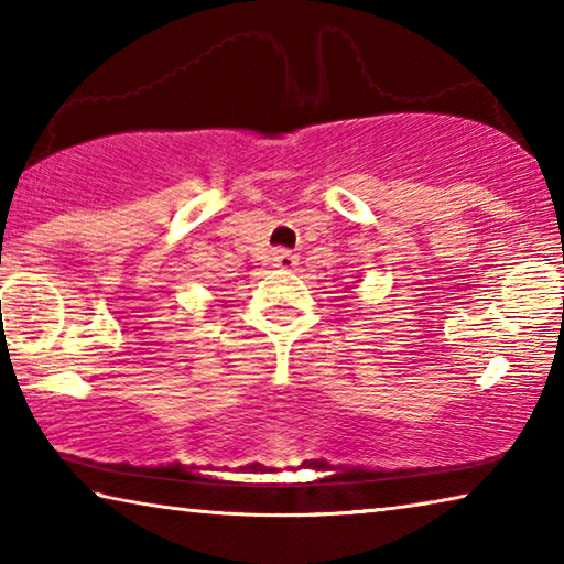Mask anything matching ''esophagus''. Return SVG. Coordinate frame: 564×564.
Wrapping results in <instances>:
<instances>
[{
  "instance_id": "esophagus-1",
  "label": "esophagus",
  "mask_w": 564,
  "mask_h": 564,
  "mask_svg": "<svg viewBox=\"0 0 564 564\" xmlns=\"http://www.w3.org/2000/svg\"><path fill=\"white\" fill-rule=\"evenodd\" d=\"M295 263H299V259H295L293 253L283 251V248H275V251L271 253V265H273V269L291 271V269H295Z\"/></svg>"
}]
</instances>
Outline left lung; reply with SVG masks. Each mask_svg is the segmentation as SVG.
<instances>
[{
    "label": "left lung",
    "instance_id": "1",
    "mask_svg": "<svg viewBox=\"0 0 564 564\" xmlns=\"http://www.w3.org/2000/svg\"><path fill=\"white\" fill-rule=\"evenodd\" d=\"M356 281H358V275H356Z\"/></svg>",
    "mask_w": 564,
    "mask_h": 564
}]
</instances>
